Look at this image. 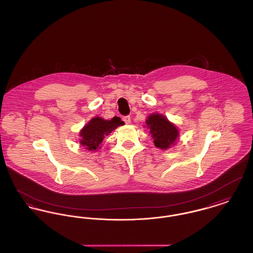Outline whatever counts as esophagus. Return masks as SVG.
I'll use <instances>...</instances> for the list:
<instances>
[{"instance_id":"1","label":"esophagus","mask_w":253,"mask_h":253,"mask_svg":"<svg viewBox=\"0 0 253 253\" xmlns=\"http://www.w3.org/2000/svg\"><path fill=\"white\" fill-rule=\"evenodd\" d=\"M123 121H124L126 124H129V123H130V116H124V117H123Z\"/></svg>"}]
</instances>
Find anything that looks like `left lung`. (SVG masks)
Returning <instances> with one entry per match:
<instances>
[{
	"label": "left lung",
	"mask_w": 253,
	"mask_h": 253,
	"mask_svg": "<svg viewBox=\"0 0 253 253\" xmlns=\"http://www.w3.org/2000/svg\"><path fill=\"white\" fill-rule=\"evenodd\" d=\"M146 124L156 147L168 149L175 145V141L179 137V130L167 117L153 113L148 116Z\"/></svg>",
	"instance_id": "8db88e82"
}]
</instances>
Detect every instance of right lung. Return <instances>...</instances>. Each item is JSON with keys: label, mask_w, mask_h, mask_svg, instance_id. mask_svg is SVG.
<instances>
[{"label": "right lung", "mask_w": 253, "mask_h": 253, "mask_svg": "<svg viewBox=\"0 0 253 253\" xmlns=\"http://www.w3.org/2000/svg\"><path fill=\"white\" fill-rule=\"evenodd\" d=\"M124 125L119 117H113L111 120H105L101 117H94L80 131V144L86 150L96 151L101 147V144L109 133L116 127Z\"/></svg>", "instance_id": "right-lung-1"}]
</instances>
